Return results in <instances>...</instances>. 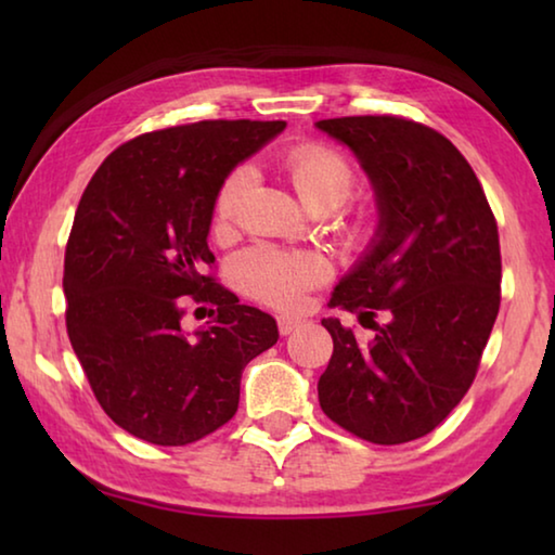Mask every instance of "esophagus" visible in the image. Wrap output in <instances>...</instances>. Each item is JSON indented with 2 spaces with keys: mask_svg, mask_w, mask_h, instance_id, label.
<instances>
[{
  "mask_svg": "<svg viewBox=\"0 0 555 555\" xmlns=\"http://www.w3.org/2000/svg\"><path fill=\"white\" fill-rule=\"evenodd\" d=\"M276 325H279V333L281 335H288V333L296 331V327L300 325V321H298V318H291V315H279L276 318Z\"/></svg>",
  "mask_w": 555,
  "mask_h": 555,
  "instance_id": "34e87169",
  "label": "esophagus"
}]
</instances>
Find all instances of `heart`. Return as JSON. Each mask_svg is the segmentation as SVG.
<instances>
[{"instance_id":"b5f03b06","label":"heart","mask_w":555,"mask_h":555,"mask_svg":"<svg viewBox=\"0 0 555 555\" xmlns=\"http://www.w3.org/2000/svg\"><path fill=\"white\" fill-rule=\"evenodd\" d=\"M281 168L294 183L300 198L313 210H335L350 198L357 173L347 158L335 149L304 142L291 146L281 158ZM251 185V168L234 166L222 178L212 195V230L218 237L230 234L242 208L244 195ZM370 212L357 210L343 215L347 234H364L370 230ZM232 281L244 296L274 308H296L308 288L327 279V261L313 251L284 249L276 244H255L232 261Z\"/></svg>"}]
</instances>
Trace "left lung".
I'll return each instance as SVG.
<instances>
[{"label":"left lung","mask_w":555,"mask_h":555,"mask_svg":"<svg viewBox=\"0 0 555 555\" xmlns=\"http://www.w3.org/2000/svg\"><path fill=\"white\" fill-rule=\"evenodd\" d=\"M318 129L357 154L382 212L379 240L331 298L374 335L323 321L333 357L318 401L347 434L409 443L443 424L480 367L502 300L494 212L465 156L421 121L360 115Z\"/></svg>","instance_id":"left-lung-1"}]
</instances>
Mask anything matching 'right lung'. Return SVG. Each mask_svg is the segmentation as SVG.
<instances>
[{
	"label": "right lung",
	"mask_w": 555,
	"mask_h": 555,
	"mask_svg": "<svg viewBox=\"0 0 555 555\" xmlns=\"http://www.w3.org/2000/svg\"><path fill=\"white\" fill-rule=\"evenodd\" d=\"M286 121L203 119L146 131L90 178L65 244V327L102 411L154 446H188L228 424L249 360L276 321L218 284L212 195ZM205 268L211 269L208 275ZM185 302L211 306L188 338Z\"/></svg>",
	"instance_id": "obj_1"
}]
</instances>
